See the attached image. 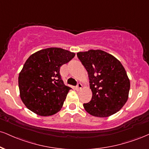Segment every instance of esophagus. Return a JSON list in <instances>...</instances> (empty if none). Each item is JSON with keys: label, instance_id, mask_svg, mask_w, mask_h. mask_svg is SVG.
Segmentation results:
<instances>
[{"label": "esophagus", "instance_id": "obj_1", "mask_svg": "<svg viewBox=\"0 0 149 149\" xmlns=\"http://www.w3.org/2000/svg\"><path fill=\"white\" fill-rule=\"evenodd\" d=\"M82 85H81V84L78 83V85H77L76 87V89H77V90H79V89H80L82 88Z\"/></svg>", "mask_w": 149, "mask_h": 149}]
</instances>
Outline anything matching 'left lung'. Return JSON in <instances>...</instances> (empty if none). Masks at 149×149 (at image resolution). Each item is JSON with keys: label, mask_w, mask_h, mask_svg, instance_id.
Masks as SVG:
<instances>
[{"label": "left lung", "mask_w": 149, "mask_h": 149, "mask_svg": "<svg viewBox=\"0 0 149 149\" xmlns=\"http://www.w3.org/2000/svg\"><path fill=\"white\" fill-rule=\"evenodd\" d=\"M77 56L87 70L92 92L91 101L84 103L91 115L107 117L115 114L126 103L130 80L116 57L101 50L79 52Z\"/></svg>", "instance_id": "obj_1"}]
</instances>
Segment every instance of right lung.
Here are the masks:
<instances>
[{"label": "right lung", "mask_w": 149, "mask_h": 149, "mask_svg": "<svg viewBox=\"0 0 149 149\" xmlns=\"http://www.w3.org/2000/svg\"><path fill=\"white\" fill-rule=\"evenodd\" d=\"M75 56L60 48H48L31 55L19 76V87L23 103L40 116H51L60 110L71 87L61 78V66Z\"/></svg>", "instance_id": "1"}]
</instances>
